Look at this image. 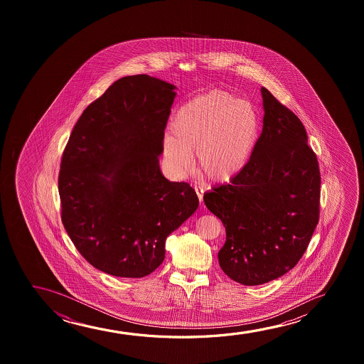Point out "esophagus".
<instances>
[{"instance_id": "esophagus-1", "label": "esophagus", "mask_w": 364, "mask_h": 364, "mask_svg": "<svg viewBox=\"0 0 364 364\" xmlns=\"http://www.w3.org/2000/svg\"><path fill=\"white\" fill-rule=\"evenodd\" d=\"M195 193L198 195V198H199L200 203H203V195H204V189L201 188V186H194Z\"/></svg>"}]
</instances>
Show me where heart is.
<instances>
[{
	"label": "heart",
	"mask_w": 364,
	"mask_h": 364,
	"mask_svg": "<svg viewBox=\"0 0 364 364\" xmlns=\"http://www.w3.org/2000/svg\"><path fill=\"white\" fill-rule=\"evenodd\" d=\"M171 134L163 138V158L181 178L194 166L211 183H226L245 169L259 135V115L249 100L225 90L198 95L175 113Z\"/></svg>",
	"instance_id": "heart-1"
}]
</instances>
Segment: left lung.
<instances>
[{
  "instance_id": "obj_1",
  "label": "left lung",
  "mask_w": 364,
  "mask_h": 364,
  "mask_svg": "<svg viewBox=\"0 0 364 364\" xmlns=\"http://www.w3.org/2000/svg\"><path fill=\"white\" fill-rule=\"evenodd\" d=\"M264 127L247 165L229 184L205 193L226 230L220 267L246 286L294 269L318 224V161L304 124L264 87Z\"/></svg>"
}]
</instances>
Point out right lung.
<instances>
[{
    "label": "right lung",
    "mask_w": 364,
    "mask_h": 364,
    "mask_svg": "<svg viewBox=\"0 0 364 364\" xmlns=\"http://www.w3.org/2000/svg\"><path fill=\"white\" fill-rule=\"evenodd\" d=\"M176 87L148 75L115 80L87 107L60 163L62 223L92 266L144 277L165 259V240L194 214L188 183L160 170Z\"/></svg>",
    "instance_id": "right-lung-1"
}]
</instances>
